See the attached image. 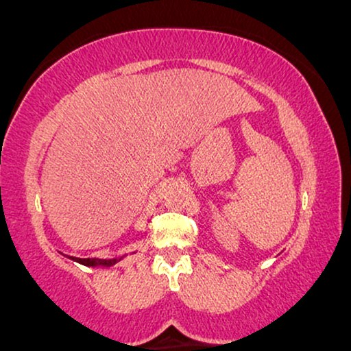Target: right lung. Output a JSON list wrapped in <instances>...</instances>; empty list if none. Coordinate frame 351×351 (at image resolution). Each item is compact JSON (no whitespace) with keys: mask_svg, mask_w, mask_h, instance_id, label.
<instances>
[{"mask_svg":"<svg viewBox=\"0 0 351 351\" xmlns=\"http://www.w3.org/2000/svg\"><path fill=\"white\" fill-rule=\"evenodd\" d=\"M72 261H75V263L79 264H84V265H107V267H110V265H114L119 263V259H110V261H104V259H79V257H71Z\"/></svg>","mask_w":351,"mask_h":351,"instance_id":"obj_1","label":"right lung"}]
</instances>
